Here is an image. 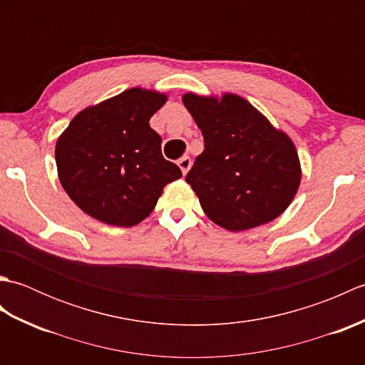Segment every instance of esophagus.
I'll list each match as a JSON object with an SVG mask.
<instances>
[{
    "label": "esophagus",
    "mask_w": 365,
    "mask_h": 365,
    "mask_svg": "<svg viewBox=\"0 0 365 365\" xmlns=\"http://www.w3.org/2000/svg\"><path fill=\"white\" fill-rule=\"evenodd\" d=\"M178 168L182 169L183 175H187L190 168H191V158L190 157H182L180 160H178Z\"/></svg>",
    "instance_id": "1"
}]
</instances>
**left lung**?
<instances>
[{"mask_svg":"<svg viewBox=\"0 0 365 365\" xmlns=\"http://www.w3.org/2000/svg\"><path fill=\"white\" fill-rule=\"evenodd\" d=\"M182 100L205 143L185 180L208 218L240 232L282 215L297 196L302 174L292 138L232 92H187Z\"/></svg>","mask_w":365,"mask_h":365,"instance_id":"1","label":"left lung"}]
</instances>
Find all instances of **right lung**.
<instances>
[{"instance_id": "add662e5", "label": "right lung", "mask_w": 365, "mask_h": 365, "mask_svg": "<svg viewBox=\"0 0 365 365\" xmlns=\"http://www.w3.org/2000/svg\"><path fill=\"white\" fill-rule=\"evenodd\" d=\"M168 94L131 88L84 108L54 147L59 182L81 210L118 227L144 221L168 183L182 177L163 158L150 118Z\"/></svg>"}]
</instances>
